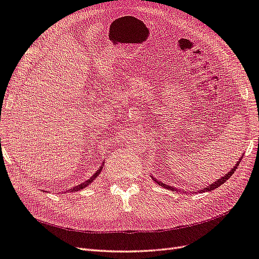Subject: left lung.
I'll use <instances>...</instances> for the list:
<instances>
[{
    "instance_id": "obj_1",
    "label": "left lung",
    "mask_w": 259,
    "mask_h": 259,
    "mask_svg": "<svg viewBox=\"0 0 259 259\" xmlns=\"http://www.w3.org/2000/svg\"><path fill=\"white\" fill-rule=\"evenodd\" d=\"M242 160V156H241V159L236 163V166H233V168L229 171L228 174H226L223 178H219L218 180H216V182H214L213 184L211 185H209V186H207L206 188H202V190H200L201 192H206V191H210V190H214V189H216V188H218L219 186H222L226 180H228L230 177H231V175L234 173V171H236V169H237V167L239 166V164H240V161ZM153 178V177H152ZM153 180L154 182L158 184V185H160L161 187H164L165 188V189H168V190H171V191H176L177 189L176 188H174V187H170V186H168V185H165V184H163V183H161V182H159V180H155L154 178H153Z\"/></svg>"
}]
</instances>
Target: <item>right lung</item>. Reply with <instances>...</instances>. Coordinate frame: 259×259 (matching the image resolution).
<instances>
[{
	"label": "right lung",
	"mask_w": 259,
	"mask_h": 259,
	"mask_svg": "<svg viewBox=\"0 0 259 259\" xmlns=\"http://www.w3.org/2000/svg\"><path fill=\"white\" fill-rule=\"evenodd\" d=\"M101 169H103V165H101V166L97 169V171H96L95 174H93V176H92L90 179H88V180H86V182H84V183H82V184H80V185H77V186L71 188V189H70V190H71V191H80V190L84 189V188H85L86 186H89L92 182H94V179H96V177L100 174ZM65 193H66V192H65Z\"/></svg>",
	"instance_id": "1"
}]
</instances>
